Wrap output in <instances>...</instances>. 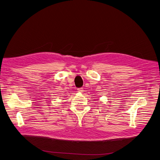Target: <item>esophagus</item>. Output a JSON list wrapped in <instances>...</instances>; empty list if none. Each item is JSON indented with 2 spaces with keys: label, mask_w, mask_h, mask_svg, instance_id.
<instances>
[{
  "label": "esophagus",
  "mask_w": 160,
  "mask_h": 160,
  "mask_svg": "<svg viewBox=\"0 0 160 160\" xmlns=\"http://www.w3.org/2000/svg\"><path fill=\"white\" fill-rule=\"evenodd\" d=\"M83 91V88H78V92H82Z\"/></svg>",
  "instance_id": "obj_1"
}]
</instances>
